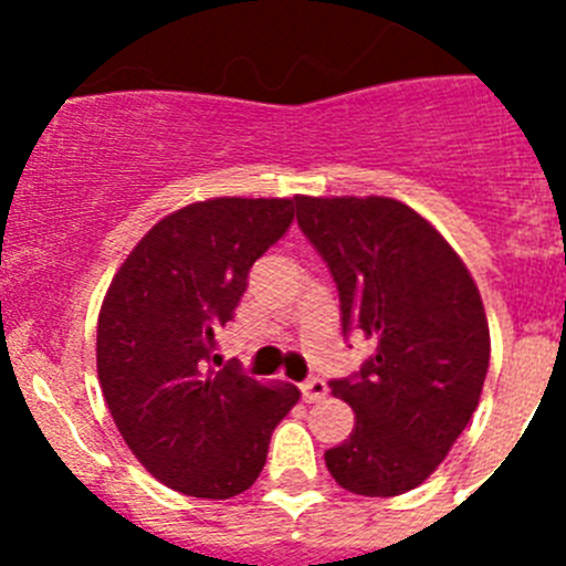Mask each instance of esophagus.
I'll use <instances>...</instances> for the list:
<instances>
[{
  "label": "esophagus",
  "instance_id": "esophagus-1",
  "mask_svg": "<svg viewBox=\"0 0 566 566\" xmlns=\"http://www.w3.org/2000/svg\"><path fill=\"white\" fill-rule=\"evenodd\" d=\"M300 391H303V399H306V402H319V399L328 394V385H326V379L308 377L306 382L300 385Z\"/></svg>",
  "mask_w": 566,
  "mask_h": 566
}]
</instances>
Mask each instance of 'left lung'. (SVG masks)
<instances>
[{
	"instance_id": "8db88e82",
	"label": "left lung",
	"mask_w": 566,
	"mask_h": 566,
	"mask_svg": "<svg viewBox=\"0 0 566 566\" xmlns=\"http://www.w3.org/2000/svg\"><path fill=\"white\" fill-rule=\"evenodd\" d=\"M297 223L339 292L343 334L377 343L334 397L357 413L326 451L357 496H399L431 476L479 405L490 332L479 289L451 243L394 198H306Z\"/></svg>"
}]
</instances>
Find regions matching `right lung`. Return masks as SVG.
<instances>
[{
    "mask_svg": "<svg viewBox=\"0 0 566 566\" xmlns=\"http://www.w3.org/2000/svg\"><path fill=\"white\" fill-rule=\"evenodd\" d=\"M294 221L289 198H212L155 223L113 277L98 314V382L124 442L158 482L232 499L266 464L294 385L223 368L214 332L234 317L254 260Z\"/></svg>",
    "mask_w": 566,
    "mask_h": 566,
    "instance_id": "1",
    "label": "right lung"
}]
</instances>
